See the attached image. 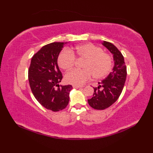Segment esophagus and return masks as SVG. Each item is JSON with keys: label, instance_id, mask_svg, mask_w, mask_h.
<instances>
[{"label": "esophagus", "instance_id": "esophagus-1", "mask_svg": "<svg viewBox=\"0 0 153 153\" xmlns=\"http://www.w3.org/2000/svg\"><path fill=\"white\" fill-rule=\"evenodd\" d=\"M73 87H74V88H76V89H78V88H81L82 87L77 86V85H73Z\"/></svg>", "mask_w": 153, "mask_h": 153}]
</instances>
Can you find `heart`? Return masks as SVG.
<instances>
[{"instance_id":"heart-1","label":"heart","mask_w":153,"mask_h":153,"mask_svg":"<svg viewBox=\"0 0 153 153\" xmlns=\"http://www.w3.org/2000/svg\"><path fill=\"white\" fill-rule=\"evenodd\" d=\"M84 59L83 70H73L65 76L68 83L82 85L93 76L95 79L106 76L112 69V59L110 55L103 52L101 48L91 43L79 45L74 49H64L58 55V64L62 69L69 70L76 64V58Z\"/></svg>"}]
</instances>
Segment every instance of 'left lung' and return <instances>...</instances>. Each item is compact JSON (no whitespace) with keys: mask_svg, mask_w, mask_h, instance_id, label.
I'll use <instances>...</instances> for the list:
<instances>
[{"mask_svg":"<svg viewBox=\"0 0 153 153\" xmlns=\"http://www.w3.org/2000/svg\"><path fill=\"white\" fill-rule=\"evenodd\" d=\"M102 45L113 54L114 66L108 76L99 83L98 87H93V97L88 99L89 105L97 110L108 108L118 100L124 86L127 76L124 58L121 52L109 42L104 41Z\"/></svg>","mask_w":153,"mask_h":153,"instance_id":"left-lung-1","label":"left lung"}]
</instances>
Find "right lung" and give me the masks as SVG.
<instances>
[{"instance_id": "right-lung-1", "label": "right lung", "mask_w": 153, "mask_h": 153, "mask_svg": "<svg viewBox=\"0 0 153 153\" xmlns=\"http://www.w3.org/2000/svg\"><path fill=\"white\" fill-rule=\"evenodd\" d=\"M64 43L54 42L45 45L32 57L28 70L29 83L35 98L53 112L66 108L72 88L71 85H58L63 76L57 60Z\"/></svg>"}]
</instances>
